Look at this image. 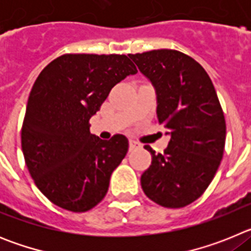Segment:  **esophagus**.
<instances>
[{"mask_svg": "<svg viewBox=\"0 0 251 251\" xmlns=\"http://www.w3.org/2000/svg\"><path fill=\"white\" fill-rule=\"evenodd\" d=\"M141 147V145L139 143H137L136 141H129V150H136V148H139Z\"/></svg>", "mask_w": 251, "mask_h": 251, "instance_id": "obj_1", "label": "esophagus"}]
</instances>
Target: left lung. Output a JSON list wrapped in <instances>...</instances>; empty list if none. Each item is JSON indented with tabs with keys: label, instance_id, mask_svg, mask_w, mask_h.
Wrapping results in <instances>:
<instances>
[{
	"label": "left lung",
	"instance_id": "obj_1",
	"mask_svg": "<svg viewBox=\"0 0 251 251\" xmlns=\"http://www.w3.org/2000/svg\"><path fill=\"white\" fill-rule=\"evenodd\" d=\"M157 93V122L171 139L152 156L141 185L153 202L185 207L211 183L223 159L226 123L216 90L205 69L181 51L161 49L129 54Z\"/></svg>",
	"mask_w": 251,
	"mask_h": 251
}]
</instances>
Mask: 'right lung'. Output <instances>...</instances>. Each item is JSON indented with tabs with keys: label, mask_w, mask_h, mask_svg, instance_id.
<instances>
[{
	"label": "right lung",
	"mask_w": 251,
	"mask_h": 251,
	"mask_svg": "<svg viewBox=\"0 0 251 251\" xmlns=\"http://www.w3.org/2000/svg\"><path fill=\"white\" fill-rule=\"evenodd\" d=\"M137 68L127 55L65 54L40 73L26 106L21 147L35 185L49 200L85 212L108 192L112 172L128 152V139L103 141L89 119L115 84Z\"/></svg>",
	"instance_id": "right-lung-1"
}]
</instances>
